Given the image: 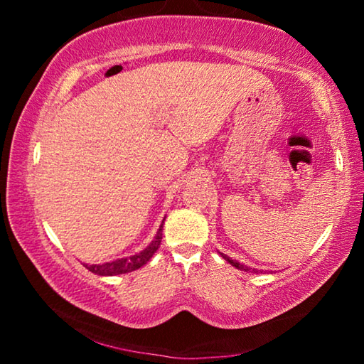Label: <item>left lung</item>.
Wrapping results in <instances>:
<instances>
[{
  "label": "left lung",
  "mask_w": 364,
  "mask_h": 364,
  "mask_svg": "<svg viewBox=\"0 0 364 364\" xmlns=\"http://www.w3.org/2000/svg\"><path fill=\"white\" fill-rule=\"evenodd\" d=\"M221 257H223L225 258V260L228 262V263H231L232 264V267H236L237 269H244V271H249L250 268L249 267H244V264L242 263H239V262H236V260H231V258L230 257H228V255H225V254H220ZM254 271H257V269H254Z\"/></svg>",
  "instance_id": "left-lung-1"
}]
</instances>
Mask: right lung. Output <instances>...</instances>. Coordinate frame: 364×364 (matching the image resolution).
Instances as JSON below:
<instances>
[{"label":"right lung","instance_id":"1","mask_svg":"<svg viewBox=\"0 0 364 364\" xmlns=\"http://www.w3.org/2000/svg\"><path fill=\"white\" fill-rule=\"evenodd\" d=\"M164 221H165V218H164ZM164 221H162V225H160L156 237H154V241L147 245L144 250H141L139 254L133 255V257H127V258H117V260H114V262H106V263H100V264L85 263V268H88L91 273L100 274V276L123 274V273H130V271L141 268L143 264H146L151 260L152 255L156 254L157 249L160 247V242H162Z\"/></svg>","mask_w":364,"mask_h":364}]
</instances>
